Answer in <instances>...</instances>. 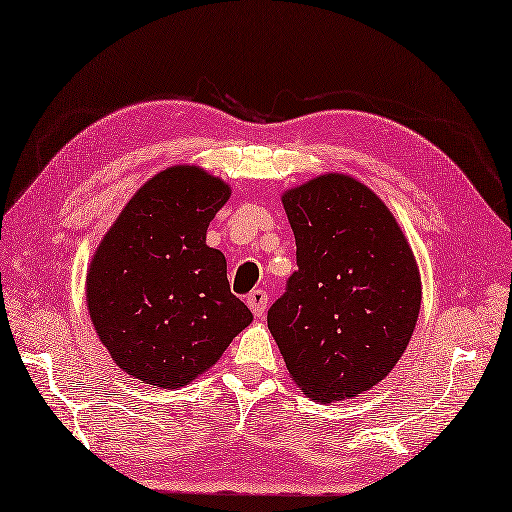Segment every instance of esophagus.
<instances>
[{"label": "esophagus", "instance_id": "obj_1", "mask_svg": "<svg viewBox=\"0 0 512 512\" xmlns=\"http://www.w3.org/2000/svg\"><path fill=\"white\" fill-rule=\"evenodd\" d=\"M267 302H269L267 293H265V291H260V289H256V291H252V293L247 295V306L252 308V313H254L256 317H263V315H265Z\"/></svg>", "mask_w": 512, "mask_h": 512}]
</instances>
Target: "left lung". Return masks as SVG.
Returning a JSON list of instances; mask_svg holds the SVG:
<instances>
[{
    "instance_id": "1",
    "label": "left lung",
    "mask_w": 512,
    "mask_h": 512,
    "mask_svg": "<svg viewBox=\"0 0 512 512\" xmlns=\"http://www.w3.org/2000/svg\"><path fill=\"white\" fill-rule=\"evenodd\" d=\"M297 271L267 323L310 400H352L389 376L421 308L419 267L400 223L369 186L323 173L286 189Z\"/></svg>"
}]
</instances>
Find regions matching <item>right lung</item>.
I'll use <instances>...</instances> for the list:
<instances>
[{"label": "right lung", "instance_id": "obj_1", "mask_svg": "<svg viewBox=\"0 0 512 512\" xmlns=\"http://www.w3.org/2000/svg\"><path fill=\"white\" fill-rule=\"evenodd\" d=\"M228 182L195 165L149 178L99 241L86 308L99 341L130 378L180 389L213 367L252 313L230 293L228 263L206 245Z\"/></svg>", "mask_w": 512, "mask_h": 512}]
</instances>
